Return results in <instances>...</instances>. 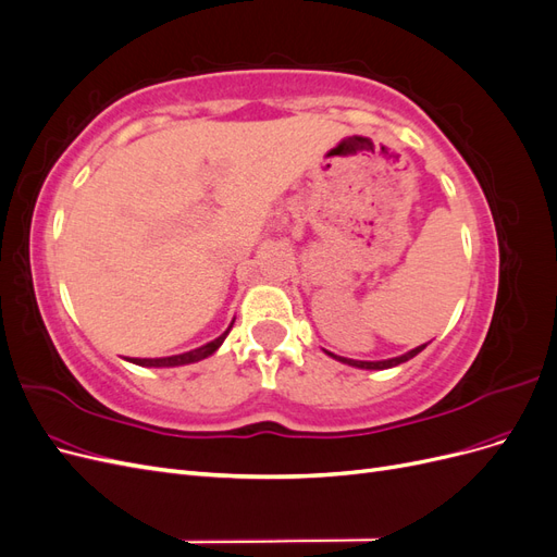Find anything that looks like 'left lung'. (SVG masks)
<instances>
[{
	"label": "left lung",
	"mask_w": 557,
	"mask_h": 557,
	"mask_svg": "<svg viewBox=\"0 0 557 557\" xmlns=\"http://www.w3.org/2000/svg\"><path fill=\"white\" fill-rule=\"evenodd\" d=\"M423 348H428V344H423V346H416V348H411L409 352H404V356H397V358H387V360H350V358H342V356H334V352H330V350H325L330 358H334L336 362H344V364H348V367H358V369H391V367H397V364H401V362H407V360H411V358H416L420 350Z\"/></svg>",
	"instance_id": "1"
}]
</instances>
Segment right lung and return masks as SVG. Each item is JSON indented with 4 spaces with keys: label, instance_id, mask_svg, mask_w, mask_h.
<instances>
[{
    "label": "right lung",
    "instance_id": "1",
    "mask_svg": "<svg viewBox=\"0 0 557 557\" xmlns=\"http://www.w3.org/2000/svg\"><path fill=\"white\" fill-rule=\"evenodd\" d=\"M232 325H234V320L230 323V327L221 336H218V339H213L205 346H199V348H193L188 352H178V356H170V358H125V360L132 362V364H139V367H183V364H193V362H199V360L213 356V352L221 348L223 342L227 339Z\"/></svg>",
    "mask_w": 557,
    "mask_h": 557
}]
</instances>
